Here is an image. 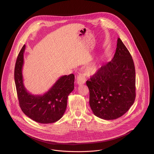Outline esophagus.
Returning a JSON list of instances; mask_svg holds the SVG:
<instances>
[{"label":"esophagus","instance_id":"obj_1","mask_svg":"<svg viewBox=\"0 0 154 154\" xmlns=\"http://www.w3.org/2000/svg\"><path fill=\"white\" fill-rule=\"evenodd\" d=\"M85 79L84 77V75L82 74H79V75H78L77 76V83L78 85H80L82 84H85Z\"/></svg>","mask_w":154,"mask_h":154}]
</instances>
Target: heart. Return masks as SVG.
<instances>
[{"mask_svg": "<svg viewBox=\"0 0 154 154\" xmlns=\"http://www.w3.org/2000/svg\"><path fill=\"white\" fill-rule=\"evenodd\" d=\"M97 64L96 63H94L88 66L87 67V71L89 74L94 73L97 70Z\"/></svg>", "mask_w": 154, "mask_h": 154, "instance_id": "heart-1", "label": "heart"}]
</instances>
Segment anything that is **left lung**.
<instances>
[{"instance_id": "obj_1", "label": "left lung", "mask_w": 154, "mask_h": 154, "mask_svg": "<svg viewBox=\"0 0 154 154\" xmlns=\"http://www.w3.org/2000/svg\"><path fill=\"white\" fill-rule=\"evenodd\" d=\"M135 74L132 56L118 38L113 58L86 82L89 91V105L95 116L112 120L129 110L136 97Z\"/></svg>"}]
</instances>
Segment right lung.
I'll use <instances>...</instances> for the list:
<instances>
[{
	"instance_id": "obj_1",
	"label": "right lung",
	"mask_w": 154,
	"mask_h": 154,
	"mask_svg": "<svg viewBox=\"0 0 154 154\" xmlns=\"http://www.w3.org/2000/svg\"><path fill=\"white\" fill-rule=\"evenodd\" d=\"M25 50V45L18 55L14 69L15 84L20 107L26 116L38 123H54L62 117L66 111L68 96L74 87V75L61 76L42 95L30 94L24 86L22 75Z\"/></svg>"
}]
</instances>
